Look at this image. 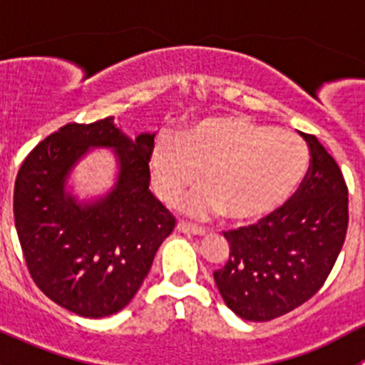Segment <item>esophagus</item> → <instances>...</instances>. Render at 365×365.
Instances as JSON below:
<instances>
[{"label": "esophagus", "instance_id": "1", "mask_svg": "<svg viewBox=\"0 0 365 365\" xmlns=\"http://www.w3.org/2000/svg\"><path fill=\"white\" fill-rule=\"evenodd\" d=\"M178 231H182V233L185 235H196V237H203L206 231L203 227L200 226H194V224H189V222H178Z\"/></svg>", "mask_w": 365, "mask_h": 365}]
</instances>
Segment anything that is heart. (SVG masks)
Masks as SVG:
<instances>
[{
  "mask_svg": "<svg viewBox=\"0 0 365 365\" xmlns=\"http://www.w3.org/2000/svg\"><path fill=\"white\" fill-rule=\"evenodd\" d=\"M309 169V150L292 132L242 114L210 118L180 134L162 135L150 155L153 189L173 203L187 187H200L180 201L189 215L222 213L235 220L259 219L284 205Z\"/></svg>",
  "mask_w": 365,
  "mask_h": 365,
  "instance_id": "1",
  "label": "heart"
}]
</instances>
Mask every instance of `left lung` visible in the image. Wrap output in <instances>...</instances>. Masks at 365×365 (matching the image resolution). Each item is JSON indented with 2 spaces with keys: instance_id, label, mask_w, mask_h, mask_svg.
Instances as JSON below:
<instances>
[{
  "instance_id": "8db88e82",
  "label": "left lung",
  "mask_w": 365,
  "mask_h": 365,
  "mask_svg": "<svg viewBox=\"0 0 365 365\" xmlns=\"http://www.w3.org/2000/svg\"><path fill=\"white\" fill-rule=\"evenodd\" d=\"M311 165L298 190L257 224L224 233L230 259L213 272L227 307L249 322H270L318 293L348 230V187L337 162L300 132Z\"/></svg>"
}]
</instances>
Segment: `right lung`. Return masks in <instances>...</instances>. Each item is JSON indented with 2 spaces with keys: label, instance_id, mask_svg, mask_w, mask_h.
Returning <instances> with one entry per match:
<instances>
[{
  "label": "right lung",
  "instance_id": "1",
  "mask_svg": "<svg viewBox=\"0 0 365 365\" xmlns=\"http://www.w3.org/2000/svg\"><path fill=\"white\" fill-rule=\"evenodd\" d=\"M155 132L135 139L108 116L68 123L33 148L14 189V217L35 284L61 307L104 318L134 298L175 217L150 190ZM93 148L113 149L118 175L104 197L79 202L69 173Z\"/></svg>",
  "mask_w": 365,
  "mask_h": 365
}]
</instances>
